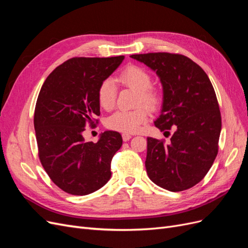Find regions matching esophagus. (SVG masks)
I'll use <instances>...</instances> for the list:
<instances>
[{"label":"esophagus","instance_id":"esophagus-1","mask_svg":"<svg viewBox=\"0 0 248 248\" xmlns=\"http://www.w3.org/2000/svg\"><path fill=\"white\" fill-rule=\"evenodd\" d=\"M122 139H123L124 141H128L131 139V136H130V134H128V133H123L122 134Z\"/></svg>","mask_w":248,"mask_h":248}]
</instances>
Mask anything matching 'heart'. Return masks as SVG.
I'll return each instance as SVG.
<instances>
[{
	"mask_svg": "<svg viewBox=\"0 0 248 248\" xmlns=\"http://www.w3.org/2000/svg\"><path fill=\"white\" fill-rule=\"evenodd\" d=\"M119 81L124 86L133 89L139 93L138 104H142L150 110H155L161 103V94L152 87V77L148 70L139 65H129L120 72ZM117 88L114 80L109 78L100 82L97 90V99L99 106L106 110L115 107ZM148 120V110L139 108L132 110H118L110 115L106 121V126L110 130L124 133L137 132Z\"/></svg>",
	"mask_w": 248,
	"mask_h": 248,
	"instance_id": "obj_1",
	"label": "heart"
}]
</instances>
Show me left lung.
<instances>
[{
    "mask_svg": "<svg viewBox=\"0 0 248 248\" xmlns=\"http://www.w3.org/2000/svg\"><path fill=\"white\" fill-rule=\"evenodd\" d=\"M130 57L156 71L162 84V109L155 126L169 133L175 130L169 144L147 139V174L170 191L191 188L204 179L218 153L221 116L211 81L202 67L183 55Z\"/></svg>",
    "mask_w": 248,
    "mask_h": 248,
    "instance_id": "1",
    "label": "left lung"
}]
</instances>
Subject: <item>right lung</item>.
Here are the masks:
<instances>
[{"mask_svg": "<svg viewBox=\"0 0 248 248\" xmlns=\"http://www.w3.org/2000/svg\"><path fill=\"white\" fill-rule=\"evenodd\" d=\"M124 56L72 58L44 81L37 98L34 127L43 169L59 188L73 196L98 190L110 179V162L122 146L117 131H104L97 142L82 133L100 115L97 90Z\"/></svg>", "mask_w": 248, "mask_h": 248, "instance_id": "add662e5", "label": "right lung"}]
</instances>
